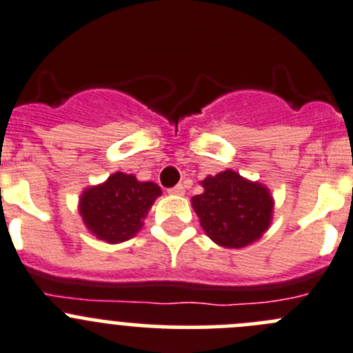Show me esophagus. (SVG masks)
Wrapping results in <instances>:
<instances>
[{"label":"esophagus","instance_id":"obj_1","mask_svg":"<svg viewBox=\"0 0 353 353\" xmlns=\"http://www.w3.org/2000/svg\"><path fill=\"white\" fill-rule=\"evenodd\" d=\"M170 194H173V196H183L185 194V187L180 183V185H174L173 189H170Z\"/></svg>","mask_w":353,"mask_h":353}]
</instances>
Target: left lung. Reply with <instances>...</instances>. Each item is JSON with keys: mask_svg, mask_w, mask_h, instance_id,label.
I'll return each mask as SVG.
<instances>
[{"mask_svg": "<svg viewBox=\"0 0 353 353\" xmlns=\"http://www.w3.org/2000/svg\"><path fill=\"white\" fill-rule=\"evenodd\" d=\"M204 192L192 197L201 227L214 244L239 250L256 243L274 216V197L260 182L225 170L201 182Z\"/></svg>", "mask_w": 353, "mask_h": 353, "instance_id": "left-lung-1", "label": "left lung"}]
</instances>
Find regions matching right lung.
<instances>
[{"label": "right lung", "mask_w": 353, "mask_h": 353, "mask_svg": "<svg viewBox=\"0 0 353 353\" xmlns=\"http://www.w3.org/2000/svg\"><path fill=\"white\" fill-rule=\"evenodd\" d=\"M161 194L157 183L140 182L135 174L116 171L103 183L83 190L78 210L90 234L117 244L139 234Z\"/></svg>", "instance_id": "add662e5"}]
</instances>
